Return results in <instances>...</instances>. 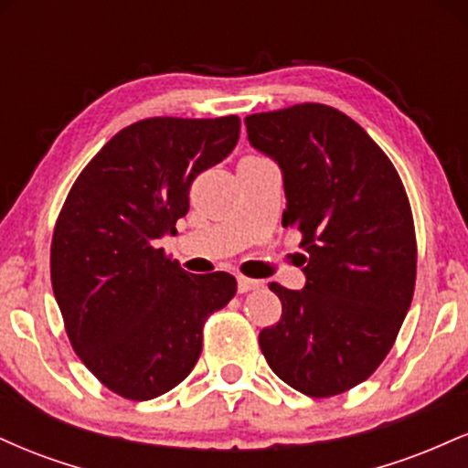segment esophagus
Returning a JSON list of instances; mask_svg holds the SVG:
<instances>
[{"label": "esophagus", "mask_w": 468, "mask_h": 468, "mask_svg": "<svg viewBox=\"0 0 468 468\" xmlns=\"http://www.w3.org/2000/svg\"><path fill=\"white\" fill-rule=\"evenodd\" d=\"M255 288H260V282H255V279H249V277H238V290L241 294Z\"/></svg>", "instance_id": "34e87169"}]
</instances>
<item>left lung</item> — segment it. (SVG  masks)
Returning <instances> with one entry per match:
<instances>
[{
  "label": "left lung",
  "instance_id": "8db88e82",
  "mask_svg": "<svg viewBox=\"0 0 468 468\" xmlns=\"http://www.w3.org/2000/svg\"><path fill=\"white\" fill-rule=\"evenodd\" d=\"M249 141L279 165L283 227L302 230L305 286L271 283L282 319L260 347L283 383L313 399L343 394L394 346L416 286V233L405 186L358 122L321 103L244 118Z\"/></svg>",
  "mask_w": 468,
  "mask_h": 468
}]
</instances>
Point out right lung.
Listing matches in <instances>:
<instances>
[{
	"mask_svg": "<svg viewBox=\"0 0 468 468\" xmlns=\"http://www.w3.org/2000/svg\"><path fill=\"white\" fill-rule=\"evenodd\" d=\"M238 138V116L133 122L80 171L58 213L50 275L68 338L122 399L152 400L182 383L204 321L238 292L229 272L189 275L155 249L189 211L193 180Z\"/></svg>",
	"mask_w": 468,
	"mask_h": 468,
	"instance_id": "1",
	"label": "right lung"
}]
</instances>
